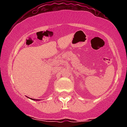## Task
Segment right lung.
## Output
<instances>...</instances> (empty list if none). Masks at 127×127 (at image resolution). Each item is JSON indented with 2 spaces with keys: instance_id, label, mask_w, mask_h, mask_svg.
<instances>
[{
  "instance_id": "add662e5",
  "label": "right lung",
  "mask_w": 127,
  "mask_h": 127,
  "mask_svg": "<svg viewBox=\"0 0 127 127\" xmlns=\"http://www.w3.org/2000/svg\"><path fill=\"white\" fill-rule=\"evenodd\" d=\"M31 99H32V100H37H37H39V99H33V98H31Z\"/></svg>"
}]
</instances>
